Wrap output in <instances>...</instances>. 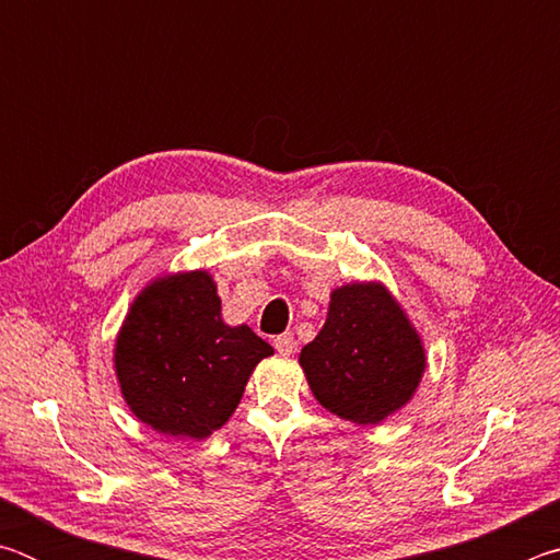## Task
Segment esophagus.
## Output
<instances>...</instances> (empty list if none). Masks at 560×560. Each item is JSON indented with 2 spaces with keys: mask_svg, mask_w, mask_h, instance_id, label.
<instances>
[{
  "mask_svg": "<svg viewBox=\"0 0 560 560\" xmlns=\"http://www.w3.org/2000/svg\"><path fill=\"white\" fill-rule=\"evenodd\" d=\"M273 348H277L281 355H291L293 350H296V340H293V334H281L273 338Z\"/></svg>",
  "mask_w": 560,
  "mask_h": 560,
  "instance_id": "1",
  "label": "esophagus"
}]
</instances>
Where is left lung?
Returning <instances> with one entry per match:
<instances>
[{
	"mask_svg": "<svg viewBox=\"0 0 560 560\" xmlns=\"http://www.w3.org/2000/svg\"><path fill=\"white\" fill-rule=\"evenodd\" d=\"M299 363L326 410L355 424H377L420 385L424 350L385 287L348 283L330 293L326 324L303 346Z\"/></svg>",
	"mask_w": 560,
	"mask_h": 560,
	"instance_id": "8db88e82",
	"label": "left lung"
}]
</instances>
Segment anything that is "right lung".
Masks as SVG:
<instances>
[{
  "instance_id": "obj_1",
  "label": "right lung",
  "mask_w": 560,
  "mask_h": 560,
  "mask_svg": "<svg viewBox=\"0 0 560 560\" xmlns=\"http://www.w3.org/2000/svg\"><path fill=\"white\" fill-rule=\"evenodd\" d=\"M273 348L249 326H226L207 271L150 283L116 340L122 397L138 420L173 438L205 440L230 420L244 385Z\"/></svg>"
}]
</instances>
